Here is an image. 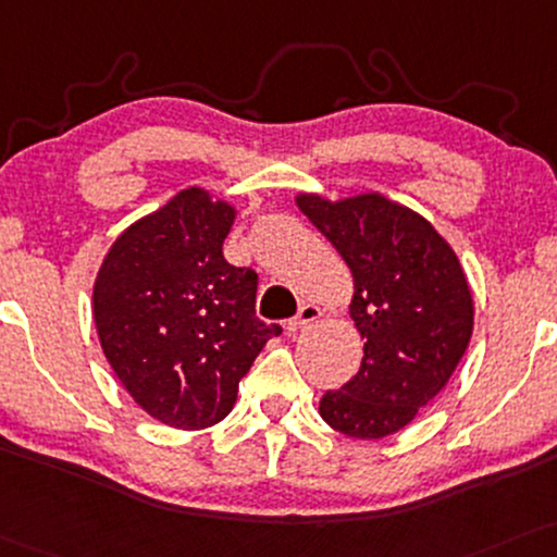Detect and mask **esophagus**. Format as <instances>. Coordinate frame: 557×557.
I'll return each mask as SVG.
<instances>
[{
	"instance_id": "obj_1",
	"label": "esophagus",
	"mask_w": 557,
	"mask_h": 557,
	"mask_svg": "<svg viewBox=\"0 0 557 557\" xmlns=\"http://www.w3.org/2000/svg\"><path fill=\"white\" fill-rule=\"evenodd\" d=\"M319 319H321V308L317 304H304V306H300V311L296 313V317L287 321L285 330L290 332V334H296V332L306 330L308 324H313V321H319Z\"/></svg>"
}]
</instances>
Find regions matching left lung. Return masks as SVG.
<instances>
[{
	"label": "left lung",
	"mask_w": 557,
	"mask_h": 557,
	"mask_svg": "<svg viewBox=\"0 0 557 557\" xmlns=\"http://www.w3.org/2000/svg\"><path fill=\"white\" fill-rule=\"evenodd\" d=\"M296 205L345 259L347 313L366 339L360 371L321 397L319 414L350 438H384L410 425L457 371L472 339V287L448 240L384 194L300 191Z\"/></svg>",
	"instance_id": "1"
}]
</instances>
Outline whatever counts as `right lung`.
<instances>
[{
  "label": "right lung",
  "mask_w": 557,
  "mask_h": 557,
  "mask_svg": "<svg viewBox=\"0 0 557 557\" xmlns=\"http://www.w3.org/2000/svg\"><path fill=\"white\" fill-rule=\"evenodd\" d=\"M236 207L181 189L111 244L92 319L116 379L150 418L202 431L225 418L238 381L280 324L257 319V272L227 264Z\"/></svg>",
  "instance_id": "obj_1"
}]
</instances>
